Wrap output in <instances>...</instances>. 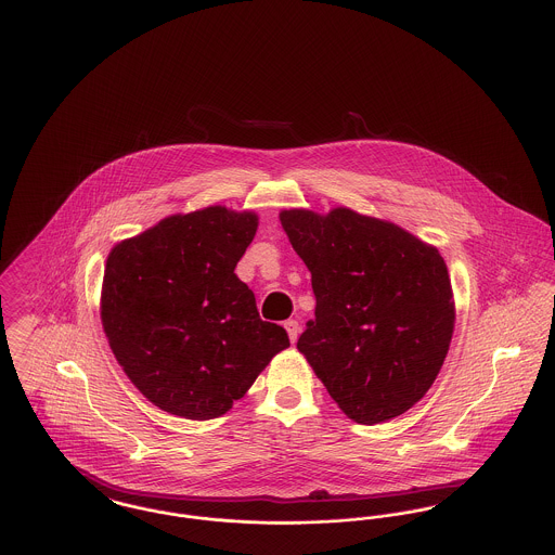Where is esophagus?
I'll list each match as a JSON object with an SVG mask.
<instances>
[{
	"label": "esophagus",
	"instance_id": "obj_1",
	"mask_svg": "<svg viewBox=\"0 0 555 555\" xmlns=\"http://www.w3.org/2000/svg\"><path fill=\"white\" fill-rule=\"evenodd\" d=\"M285 330H287V334H289V340L296 341L299 336V323L298 321H294V319H289V321H285Z\"/></svg>",
	"mask_w": 555,
	"mask_h": 555
}]
</instances>
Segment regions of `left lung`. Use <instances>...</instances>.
<instances>
[{
    "label": "left lung",
    "mask_w": 555,
    "mask_h": 555,
    "mask_svg": "<svg viewBox=\"0 0 555 555\" xmlns=\"http://www.w3.org/2000/svg\"><path fill=\"white\" fill-rule=\"evenodd\" d=\"M279 219L317 298L299 352L354 423L401 416L427 395L454 334L443 257L397 223L346 207Z\"/></svg>",
    "instance_id": "left-lung-1"
}]
</instances>
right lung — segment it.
Segmentation results:
<instances>
[{
	"label": "right lung",
	"instance_id": "obj_1",
	"mask_svg": "<svg viewBox=\"0 0 555 555\" xmlns=\"http://www.w3.org/2000/svg\"><path fill=\"white\" fill-rule=\"evenodd\" d=\"M256 232L254 211L215 205L169 215L107 256L101 323L109 348L128 380L172 416L225 414L289 346L234 274Z\"/></svg>",
	"mask_w": 555,
	"mask_h": 555
}]
</instances>
